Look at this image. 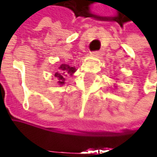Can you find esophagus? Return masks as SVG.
Returning a JSON list of instances; mask_svg holds the SVG:
<instances>
[{"label":"esophagus","mask_w":157,"mask_h":157,"mask_svg":"<svg viewBox=\"0 0 157 157\" xmlns=\"http://www.w3.org/2000/svg\"><path fill=\"white\" fill-rule=\"evenodd\" d=\"M101 55H102L101 51H95V52H91V56H101Z\"/></svg>","instance_id":"obj_1"}]
</instances>
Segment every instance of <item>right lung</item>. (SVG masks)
<instances>
[{
  "instance_id": "right-lung-1",
  "label": "right lung",
  "mask_w": 157,
  "mask_h": 157,
  "mask_svg": "<svg viewBox=\"0 0 157 157\" xmlns=\"http://www.w3.org/2000/svg\"><path fill=\"white\" fill-rule=\"evenodd\" d=\"M75 71H76V70L74 67H71V66H69L67 64H62L58 68V71L56 72L55 76L58 79V84L62 86L65 84L66 76H67L68 74L72 75Z\"/></svg>"
}]
</instances>
